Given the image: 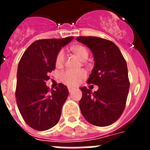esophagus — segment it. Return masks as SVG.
<instances>
[{
  "mask_svg": "<svg viewBox=\"0 0 150 150\" xmlns=\"http://www.w3.org/2000/svg\"><path fill=\"white\" fill-rule=\"evenodd\" d=\"M74 89V88H72V87H68V91L69 92H72L73 90Z\"/></svg>",
  "mask_w": 150,
  "mask_h": 150,
  "instance_id": "1",
  "label": "esophagus"
}]
</instances>
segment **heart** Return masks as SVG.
<instances>
[{"instance_id":"obj_1","label":"heart","mask_w":150,"mask_h":150,"mask_svg":"<svg viewBox=\"0 0 150 150\" xmlns=\"http://www.w3.org/2000/svg\"><path fill=\"white\" fill-rule=\"evenodd\" d=\"M73 51L75 55L79 58L80 60H86L88 58V52L85 46H76L73 48ZM65 55L64 50L59 52L55 59V64L57 66H62L64 62ZM86 76V73L83 70L79 71H72V70H67L63 72L61 75V79L64 83L68 86H76Z\"/></svg>"}]
</instances>
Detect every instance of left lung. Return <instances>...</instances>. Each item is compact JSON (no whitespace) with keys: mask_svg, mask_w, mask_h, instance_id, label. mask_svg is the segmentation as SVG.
I'll return each mask as SVG.
<instances>
[{"mask_svg":"<svg viewBox=\"0 0 150 150\" xmlns=\"http://www.w3.org/2000/svg\"><path fill=\"white\" fill-rule=\"evenodd\" d=\"M76 40L93 54L95 65L87 83L98 86L94 92L86 86L80 88V110L91 124L108 126L121 116L126 104L130 86L126 62L112 41L97 37H78Z\"/></svg>","mask_w":150,"mask_h":150,"instance_id":"1","label":"left lung"}]
</instances>
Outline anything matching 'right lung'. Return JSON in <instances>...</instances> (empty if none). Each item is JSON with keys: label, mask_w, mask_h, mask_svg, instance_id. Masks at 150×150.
Wrapping results in <instances>:
<instances>
[{"label": "right lung", "mask_w": 150, "mask_h": 150, "mask_svg": "<svg viewBox=\"0 0 150 150\" xmlns=\"http://www.w3.org/2000/svg\"><path fill=\"white\" fill-rule=\"evenodd\" d=\"M74 37L34 41L25 50L18 63L16 97L25 122L38 131L55 126L60 120L69 91L59 83L50 92L46 82L49 73L55 69V59L62 47Z\"/></svg>", "instance_id": "1"}]
</instances>
